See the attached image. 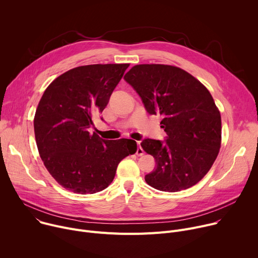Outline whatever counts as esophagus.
Here are the masks:
<instances>
[{
    "mask_svg": "<svg viewBox=\"0 0 258 258\" xmlns=\"http://www.w3.org/2000/svg\"><path fill=\"white\" fill-rule=\"evenodd\" d=\"M137 145H138V147H137V155H143L144 154V150H143V148L141 147V143L140 142H137Z\"/></svg>",
    "mask_w": 258,
    "mask_h": 258,
    "instance_id": "1",
    "label": "esophagus"
}]
</instances>
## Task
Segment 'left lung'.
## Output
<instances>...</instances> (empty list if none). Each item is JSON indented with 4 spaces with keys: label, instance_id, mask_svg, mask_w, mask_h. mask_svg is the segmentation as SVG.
<instances>
[{
    "label": "left lung",
    "instance_id": "left-lung-1",
    "mask_svg": "<svg viewBox=\"0 0 258 258\" xmlns=\"http://www.w3.org/2000/svg\"><path fill=\"white\" fill-rule=\"evenodd\" d=\"M124 81L149 114H160L166 140L145 139L141 146L156 166L145 180L163 192L186 190L201 180L222 142V118L209 91L187 71L163 64H140Z\"/></svg>",
    "mask_w": 258,
    "mask_h": 258
}]
</instances>
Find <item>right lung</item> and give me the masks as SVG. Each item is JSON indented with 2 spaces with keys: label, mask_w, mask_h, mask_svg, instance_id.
<instances>
[{
  "label": "right lung",
  "mask_w": 258,
  "mask_h": 258,
  "mask_svg": "<svg viewBox=\"0 0 258 258\" xmlns=\"http://www.w3.org/2000/svg\"><path fill=\"white\" fill-rule=\"evenodd\" d=\"M128 66L76 67L46 89L34 115L35 141L46 168L66 190L86 195L106 189L118 163L136 153L134 140H104L89 132Z\"/></svg>",
  "instance_id": "1"
}]
</instances>
